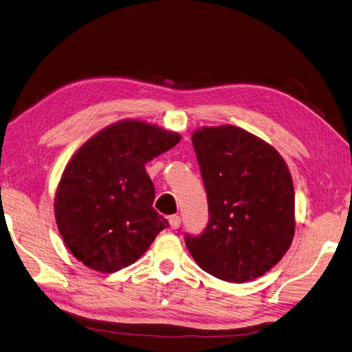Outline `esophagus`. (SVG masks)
Listing matches in <instances>:
<instances>
[{
  "label": "esophagus",
  "mask_w": 352,
  "mask_h": 352,
  "mask_svg": "<svg viewBox=\"0 0 352 352\" xmlns=\"http://www.w3.org/2000/svg\"><path fill=\"white\" fill-rule=\"evenodd\" d=\"M168 222H170V227L173 230H177L179 227H181V217L179 215H171L168 218Z\"/></svg>",
  "instance_id": "1"
}]
</instances>
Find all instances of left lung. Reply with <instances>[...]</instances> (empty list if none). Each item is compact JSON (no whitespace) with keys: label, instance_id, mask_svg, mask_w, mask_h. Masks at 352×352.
Segmentation results:
<instances>
[{"label":"left lung","instance_id":"obj_1","mask_svg":"<svg viewBox=\"0 0 352 352\" xmlns=\"http://www.w3.org/2000/svg\"><path fill=\"white\" fill-rule=\"evenodd\" d=\"M192 146L208 194L209 222L185 236L195 263L227 282L263 276L293 242L294 186L279 152L234 125L203 126Z\"/></svg>","mask_w":352,"mask_h":352}]
</instances>
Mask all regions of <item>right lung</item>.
Listing matches in <instances>:
<instances>
[{"label": "right lung", "instance_id": "obj_1", "mask_svg": "<svg viewBox=\"0 0 352 352\" xmlns=\"http://www.w3.org/2000/svg\"><path fill=\"white\" fill-rule=\"evenodd\" d=\"M181 140L177 133L125 119L102 128L68 162L55 194V219L68 250L87 267L113 273L146 252L164 217L144 164Z\"/></svg>", "mask_w": 352, "mask_h": 352}]
</instances>
